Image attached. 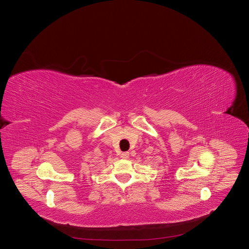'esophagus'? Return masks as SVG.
I'll return each mask as SVG.
<instances>
[{
	"label": "esophagus",
	"mask_w": 249,
	"mask_h": 249,
	"mask_svg": "<svg viewBox=\"0 0 249 249\" xmlns=\"http://www.w3.org/2000/svg\"><path fill=\"white\" fill-rule=\"evenodd\" d=\"M120 158H123V159H127V158H129V153H123L120 155Z\"/></svg>",
	"instance_id": "34e87169"
}]
</instances>
